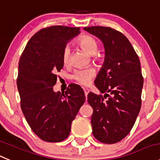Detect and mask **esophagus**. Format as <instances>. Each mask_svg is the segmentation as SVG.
Instances as JSON below:
<instances>
[{
  "label": "esophagus",
  "instance_id": "obj_1",
  "mask_svg": "<svg viewBox=\"0 0 160 160\" xmlns=\"http://www.w3.org/2000/svg\"><path fill=\"white\" fill-rule=\"evenodd\" d=\"M83 90H84V93L85 95H86V97L87 98V95L89 92V89H87V88H83Z\"/></svg>",
  "mask_w": 160,
  "mask_h": 160
}]
</instances>
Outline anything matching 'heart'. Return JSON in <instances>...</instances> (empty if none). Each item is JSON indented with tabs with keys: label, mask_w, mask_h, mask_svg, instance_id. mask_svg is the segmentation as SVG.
I'll return each mask as SVG.
<instances>
[{
	"label": "heart",
	"mask_w": 160,
	"mask_h": 160,
	"mask_svg": "<svg viewBox=\"0 0 160 160\" xmlns=\"http://www.w3.org/2000/svg\"><path fill=\"white\" fill-rule=\"evenodd\" d=\"M78 44L79 46L82 48L89 54L93 55L97 52L98 48V44L97 41L89 35H83L78 40ZM70 54H71V49L68 46H66L63 50L62 52V61L64 64L69 62ZM94 75L93 70L91 68H84L76 71L73 74V78L79 84L86 86L89 83L90 80Z\"/></svg>",
	"instance_id": "obj_1"
}]
</instances>
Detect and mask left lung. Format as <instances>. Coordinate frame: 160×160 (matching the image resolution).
I'll list each match as a JSON object with an SVG mask.
<instances>
[{"instance_id": "8db88e82", "label": "left lung", "mask_w": 160, "mask_h": 160, "mask_svg": "<svg viewBox=\"0 0 160 160\" xmlns=\"http://www.w3.org/2000/svg\"><path fill=\"white\" fill-rule=\"evenodd\" d=\"M84 30L100 38L105 48L104 63L94 82L100 92L105 94L104 97L88 94V103L93 109L92 134L100 142L114 144L130 133L141 109L144 82L141 63L121 32L99 26Z\"/></svg>"}]
</instances>
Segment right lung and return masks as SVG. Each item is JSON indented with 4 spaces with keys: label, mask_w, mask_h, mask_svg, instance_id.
Returning <instances> with one entry per match:
<instances>
[{
    "label": "right lung",
    "mask_w": 160,
    "mask_h": 160,
    "mask_svg": "<svg viewBox=\"0 0 160 160\" xmlns=\"http://www.w3.org/2000/svg\"><path fill=\"white\" fill-rule=\"evenodd\" d=\"M79 29L64 26L42 29L29 40L19 60L17 88L21 109L33 133L48 142L68 138L71 122L86 100L78 85H69L62 93L53 90L56 73L63 67V48L80 33Z\"/></svg>",
    "instance_id": "add662e5"
}]
</instances>
